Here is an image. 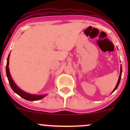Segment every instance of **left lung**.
Returning <instances> with one entry per match:
<instances>
[{
  "label": "left lung",
  "mask_w": 130,
  "mask_h": 130,
  "mask_svg": "<svg viewBox=\"0 0 130 130\" xmlns=\"http://www.w3.org/2000/svg\"><path fill=\"white\" fill-rule=\"evenodd\" d=\"M122 65H120V75H119V79H118V81H117V85H116V86L115 87L114 89L113 90L112 92H112H114L115 90L117 89V88L118 87V86H119V83H120V79H121V76H122Z\"/></svg>",
  "instance_id": "left-lung-1"
}]
</instances>
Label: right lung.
<instances>
[{
  "label": "right lung",
  "mask_w": 130,
  "mask_h": 130,
  "mask_svg": "<svg viewBox=\"0 0 130 130\" xmlns=\"http://www.w3.org/2000/svg\"><path fill=\"white\" fill-rule=\"evenodd\" d=\"M10 54H9L8 58H7V65H6V74H7V78L10 83V86H11L12 90L14 91L16 94L19 95L20 96H21L22 98H23L24 99L28 101H37L40 100L42 99L44 97H45L46 96V95H34V94H31L27 93V92H24L20 88H19L16 86V84L14 83V82L13 81L12 77L11 76V74L10 73V70H9V58H10Z\"/></svg>",
  "instance_id": "right-lung-1"
}]
</instances>
